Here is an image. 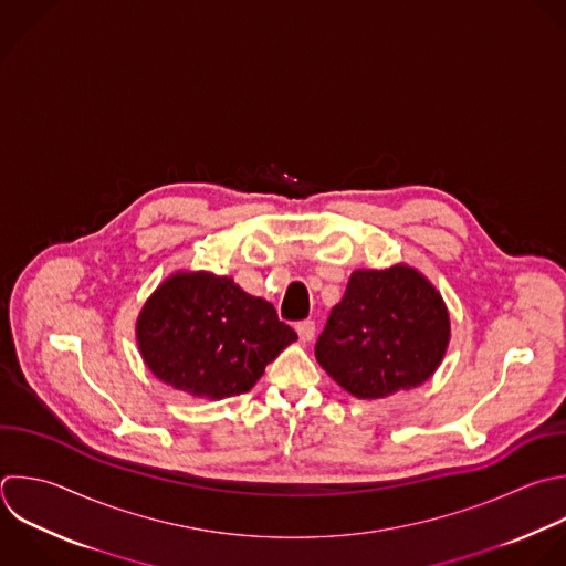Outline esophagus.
I'll use <instances>...</instances> for the list:
<instances>
[{
  "label": "esophagus",
  "mask_w": 566,
  "mask_h": 566,
  "mask_svg": "<svg viewBox=\"0 0 566 566\" xmlns=\"http://www.w3.org/2000/svg\"><path fill=\"white\" fill-rule=\"evenodd\" d=\"M296 334H298V338H301L303 343H312L314 336H316V325H314V321H301V323L296 325Z\"/></svg>",
  "instance_id": "obj_1"
}]
</instances>
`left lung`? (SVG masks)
Returning a JSON list of instances; mask_svg holds the SVG:
<instances>
[{
	"mask_svg": "<svg viewBox=\"0 0 566 566\" xmlns=\"http://www.w3.org/2000/svg\"><path fill=\"white\" fill-rule=\"evenodd\" d=\"M451 340L449 310L416 268L354 270L316 343L318 365L360 400L420 387Z\"/></svg>",
	"mask_w": 566,
	"mask_h": 566,
	"instance_id": "1",
	"label": "left lung"
}]
</instances>
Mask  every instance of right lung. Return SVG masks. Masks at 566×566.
Returning <instances> with one entry per match:
<instances>
[{"label":"right lung","instance_id":"right-lung-1","mask_svg":"<svg viewBox=\"0 0 566 566\" xmlns=\"http://www.w3.org/2000/svg\"><path fill=\"white\" fill-rule=\"evenodd\" d=\"M146 367L192 398L221 400L250 391L296 332L265 298L243 292L232 276L172 272L137 316Z\"/></svg>","mask_w":566,"mask_h":566}]
</instances>
